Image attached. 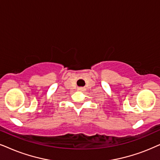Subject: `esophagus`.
Instances as JSON below:
<instances>
[{"instance_id": "esophagus-1", "label": "esophagus", "mask_w": 160, "mask_h": 160, "mask_svg": "<svg viewBox=\"0 0 160 160\" xmlns=\"http://www.w3.org/2000/svg\"><path fill=\"white\" fill-rule=\"evenodd\" d=\"M78 89L79 91H84L85 88H83V87H79Z\"/></svg>"}]
</instances>
